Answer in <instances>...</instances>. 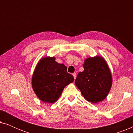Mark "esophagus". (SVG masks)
<instances>
[{
	"label": "esophagus",
	"instance_id": "esophagus-1",
	"mask_svg": "<svg viewBox=\"0 0 133 133\" xmlns=\"http://www.w3.org/2000/svg\"><path fill=\"white\" fill-rule=\"evenodd\" d=\"M72 76H73L74 79V80H75L76 78V73H73V74H72Z\"/></svg>",
	"mask_w": 133,
	"mask_h": 133
}]
</instances>
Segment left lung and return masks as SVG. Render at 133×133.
<instances>
[{"instance_id":"8db88e82","label":"left lung","mask_w":133,"mask_h":133,"mask_svg":"<svg viewBox=\"0 0 133 133\" xmlns=\"http://www.w3.org/2000/svg\"><path fill=\"white\" fill-rule=\"evenodd\" d=\"M84 70L79 72L75 81L87 101L97 103L107 97L112 87L111 72L105 59L101 56L87 58L83 64Z\"/></svg>"}]
</instances>
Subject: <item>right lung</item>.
Returning a JSON list of instances; mask_svg holds the SVG:
<instances>
[{
	"label": "right lung",
	"instance_id": "right-lung-1",
	"mask_svg": "<svg viewBox=\"0 0 133 133\" xmlns=\"http://www.w3.org/2000/svg\"><path fill=\"white\" fill-rule=\"evenodd\" d=\"M74 81L71 74L67 72L63 63L56 61V57H42L32 75V90L37 97L45 103H53L61 96L66 85Z\"/></svg>",
	"mask_w": 133,
	"mask_h": 133
}]
</instances>
